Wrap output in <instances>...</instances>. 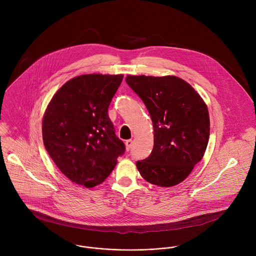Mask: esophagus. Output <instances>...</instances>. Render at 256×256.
<instances>
[{
	"mask_svg": "<svg viewBox=\"0 0 256 256\" xmlns=\"http://www.w3.org/2000/svg\"><path fill=\"white\" fill-rule=\"evenodd\" d=\"M132 145H133V141L132 140H127L125 142V146H126V150H129L132 148Z\"/></svg>",
	"mask_w": 256,
	"mask_h": 256,
	"instance_id": "34e87169",
	"label": "esophagus"
}]
</instances>
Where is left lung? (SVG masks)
Wrapping results in <instances>:
<instances>
[{
  "mask_svg": "<svg viewBox=\"0 0 256 256\" xmlns=\"http://www.w3.org/2000/svg\"><path fill=\"white\" fill-rule=\"evenodd\" d=\"M126 82L144 102L154 126L150 154L137 162L148 182L172 187L191 174L206 150L210 118L199 94L176 76H127Z\"/></svg>",
  "mask_w": 256,
  "mask_h": 256,
  "instance_id": "1",
  "label": "left lung"
}]
</instances>
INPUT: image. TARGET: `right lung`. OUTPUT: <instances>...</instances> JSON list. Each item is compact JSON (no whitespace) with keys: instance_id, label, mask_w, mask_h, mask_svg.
Here are the masks:
<instances>
[{"instance_id":"right-lung-1","label":"right lung","mask_w":256,"mask_h":256,"mask_svg":"<svg viewBox=\"0 0 256 256\" xmlns=\"http://www.w3.org/2000/svg\"><path fill=\"white\" fill-rule=\"evenodd\" d=\"M123 74L74 76L53 96L42 119L43 143L72 182L86 188L104 182L125 146L108 117Z\"/></svg>"}]
</instances>
